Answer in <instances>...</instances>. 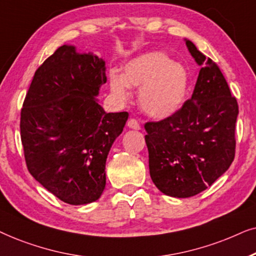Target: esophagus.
Masks as SVG:
<instances>
[{
  "instance_id": "1",
  "label": "esophagus",
  "mask_w": 256,
  "mask_h": 256,
  "mask_svg": "<svg viewBox=\"0 0 256 256\" xmlns=\"http://www.w3.org/2000/svg\"><path fill=\"white\" fill-rule=\"evenodd\" d=\"M128 126L130 128H134V130H139V128H140V125H139L138 120H137V119H134V118L128 119Z\"/></svg>"
}]
</instances>
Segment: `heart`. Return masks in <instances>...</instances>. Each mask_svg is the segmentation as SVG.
<instances>
[{
  "label": "heart",
  "instance_id": "b5f03b06",
  "mask_svg": "<svg viewBox=\"0 0 256 256\" xmlns=\"http://www.w3.org/2000/svg\"><path fill=\"white\" fill-rule=\"evenodd\" d=\"M108 84L111 92L122 102L130 98L128 88H140V108L152 117L164 118L182 105L188 88V74L168 54L148 52L128 60L122 74L111 71Z\"/></svg>",
  "mask_w": 256,
  "mask_h": 256
}]
</instances>
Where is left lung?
I'll use <instances>...</instances> for the list:
<instances>
[{
  "instance_id": "1",
  "label": "left lung",
  "mask_w": 256,
  "mask_h": 256,
  "mask_svg": "<svg viewBox=\"0 0 256 256\" xmlns=\"http://www.w3.org/2000/svg\"><path fill=\"white\" fill-rule=\"evenodd\" d=\"M186 46L202 66L192 97L170 117L145 124L150 176L160 192L174 198L202 192L227 171L235 156L239 114L216 63L190 40Z\"/></svg>"
}]
</instances>
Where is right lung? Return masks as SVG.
Wrapping results in <instances>:
<instances>
[{
	"mask_svg": "<svg viewBox=\"0 0 256 256\" xmlns=\"http://www.w3.org/2000/svg\"><path fill=\"white\" fill-rule=\"evenodd\" d=\"M106 83L105 62L60 46L36 70L21 110L28 171L70 205L96 202L106 184L105 162L128 112L106 114L94 97Z\"/></svg>",
	"mask_w": 256,
	"mask_h": 256,
	"instance_id": "right-lung-1",
	"label": "right lung"
}]
</instances>
